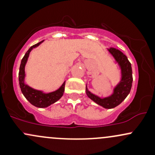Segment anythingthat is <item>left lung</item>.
<instances>
[{"mask_svg": "<svg viewBox=\"0 0 155 155\" xmlns=\"http://www.w3.org/2000/svg\"><path fill=\"white\" fill-rule=\"evenodd\" d=\"M114 61L119 66L121 71V78L120 82L113 89V93L109 97H100L89 91L87 85L86 86V94L91 101L103 106L105 109H113L126 99L130 92L132 86V70L131 65L127 57L120 50L115 48H109L107 49Z\"/></svg>", "mask_w": 155, "mask_h": 155, "instance_id": "obj_1", "label": "left lung"}]
</instances>
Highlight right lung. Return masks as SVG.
<instances>
[{"label":"right lung","instance_id":"right-lung-1","mask_svg":"<svg viewBox=\"0 0 155 155\" xmlns=\"http://www.w3.org/2000/svg\"><path fill=\"white\" fill-rule=\"evenodd\" d=\"M44 41L38 43L37 44L33 45L29 49V50L26 51L24 58L21 60V66L19 69V74H18V80H19V85L21 90L22 91L24 97L26 98L28 101L32 104L33 106L38 108H46L48 107L50 105L53 104L60 100L64 94L65 90V84L66 81H64V84L61 85V87L57 89L56 91H51L49 93H44V91L37 90V89H32L27 84H25V66L28 61V58L29 56V53L34 48H36L40 44H42Z\"/></svg>","mask_w":155,"mask_h":155}]
</instances>
